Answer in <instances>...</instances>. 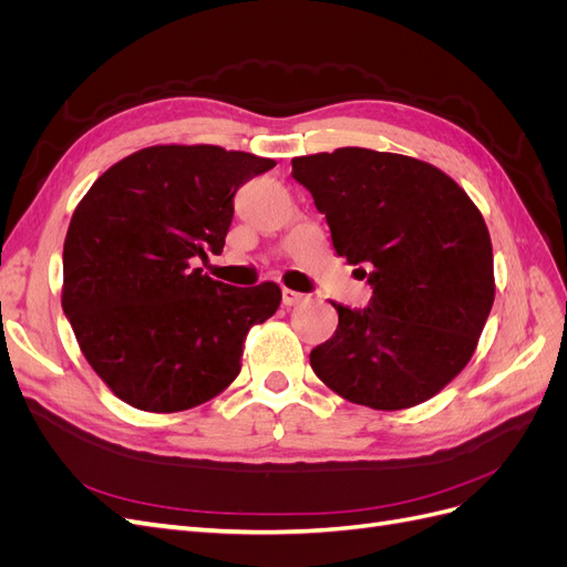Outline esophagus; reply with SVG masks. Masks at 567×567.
<instances>
[{
    "mask_svg": "<svg viewBox=\"0 0 567 567\" xmlns=\"http://www.w3.org/2000/svg\"><path fill=\"white\" fill-rule=\"evenodd\" d=\"M281 300H284V305H286V307H293V305H300V302H305V300H307V296L298 293V290L284 288V290H281Z\"/></svg>",
    "mask_w": 567,
    "mask_h": 567,
    "instance_id": "esophagus-1",
    "label": "esophagus"
}]
</instances>
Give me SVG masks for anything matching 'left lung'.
I'll list each match as a JSON object with an SVG mask.
<instances>
[{"instance_id": "8db88e82", "label": "left lung", "mask_w": 567, "mask_h": 567, "mask_svg": "<svg viewBox=\"0 0 567 567\" xmlns=\"http://www.w3.org/2000/svg\"><path fill=\"white\" fill-rule=\"evenodd\" d=\"M293 179L326 215L336 252L369 269L373 290L364 310L333 302L338 329L310 352L315 373L371 409L431 400L468 364L494 302L483 215L442 169L400 153L302 156Z\"/></svg>"}]
</instances>
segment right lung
Instances as JSON below:
<instances>
[{
    "instance_id": "obj_1",
    "label": "right lung",
    "mask_w": 567,
    "mask_h": 567,
    "mask_svg": "<svg viewBox=\"0 0 567 567\" xmlns=\"http://www.w3.org/2000/svg\"><path fill=\"white\" fill-rule=\"evenodd\" d=\"M274 161L219 146H148L109 167L63 244V315L120 400L173 414L213 400L241 371L244 340L281 288H236L196 267L219 255L238 186Z\"/></svg>"
}]
</instances>
